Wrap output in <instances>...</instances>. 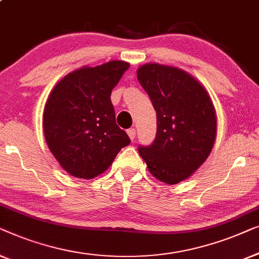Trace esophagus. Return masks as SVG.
<instances>
[{
	"instance_id": "esophagus-1",
	"label": "esophagus",
	"mask_w": 259,
	"mask_h": 259,
	"mask_svg": "<svg viewBox=\"0 0 259 259\" xmlns=\"http://www.w3.org/2000/svg\"><path fill=\"white\" fill-rule=\"evenodd\" d=\"M126 134H128V136L130 137L131 141H134L135 137H136V130H135L134 128L128 129V131H126Z\"/></svg>"
}]
</instances>
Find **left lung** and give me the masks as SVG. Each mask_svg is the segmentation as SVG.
Returning <instances> with one entry per match:
<instances>
[{
	"label": "left lung",
	"mask_w": 259,
	"mask_h": 259,
	"mask_svg": "<svg viewBox=\"0 0 259 259\" xmlns=\"http://www.w3.org/2000/svg\"><path fill=\"white\" fill-rule=\"evenodd\" d=\"M137 78L157 115V133L138 152L158 181L177 184L206 161L216 141L217 118L206 89L189 72L158 63L137 69Z\"/></svg>",
	"instance_id": "left-lung-1"
}]
</instances>
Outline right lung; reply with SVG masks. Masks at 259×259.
I'll list each match as a JSON object with an SVG mask.
<instances>
[{
  "instance_id": "add662e5",
  "label": "right lung",
  "mask_w": 259,
  "mask_h": 259,
  "mask_svg": "<svg viewBox=\"0 0 259 259\" xmlns=\"http://www.w3.org/2000/svg\"><path fill=\"white\" fill-rule=\"evenodd\" d=\"M128 62L110 61L65 75L50 93L43 111L48 148L71 176L92 180L112 164L130 143L116 124L110 96Z\"/></svg>"
}]
</instances>
